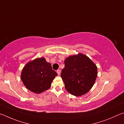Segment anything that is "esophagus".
I'll return each mask as SVG.
<instances>
[{
  "label": "esophagus",
  "mask_w": 124,
  "mask_h": 124,
  "mask_svg": "<svg viewBox=\"0 0 124 124\" xmlns=\"http://www.w3.org/2000/svg\"><path fill=\"white\" fill-rule=\"evenodd\" d=\"M56 72H57L58 75H59L60 74V72H61V70H58L57 71H56Z\"/></svg>",
  "instance_id": "obj_1"
}]
</instances>
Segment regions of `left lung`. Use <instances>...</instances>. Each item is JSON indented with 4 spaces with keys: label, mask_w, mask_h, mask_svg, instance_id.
<instances>
[{
    "label": "left lung",
    "mask_w": 124,
    "mask_h": 124,
    "mask_svg": "<svg viewBox=\"0 0 124 124\" xmlns=\"http://www.w3.org/2000/svg\"><path fill=\"white\" fill-rule=\"evenodd\" d=\"M64 63L61 77L66 90L75 96L87 93L97 78L96 65L88 56L81 53L68 56Z\"/></svg>",
    "instance_id": "left-lung-1"
}]
</instances>
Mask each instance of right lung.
<instances>
[{"instance_id": "obj_1", "label": "right lung", "mask_w": 124, "mask_h": 124, "mask_svg": "<svg viewBox=\"0 0 124 124\" xmlns=\"http://www.w3.org/2000/svg\"><path fill=\"white\" fill-rule=\"evenodd\" d=\"M58 75L51 64L45 58L35 59L28 62L22 69L21 80L25 88L36 94L49 89L52 82Z\"/></svg>"}]
</instances>
